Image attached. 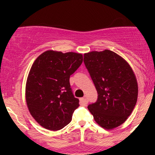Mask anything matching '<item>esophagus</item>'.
I'll return each mask as SVG.
<instances>
[{
    "label": "esophagus",
    "mask_w": 155,
    "mask_h": 155,
    "mask_svg": "<svg viewBox=\"0 0 155 155\" xmlns=\"http://www.w3.org/2000/svg\"><path fill=\"white\" fill-rule=\"evenodd\" d=\"M80 102H81V105H83V106H86L88 103V100L86 96H84V97H81V98L80 99Z\"/></svg>",
    "instance_id": "esophagus-1"
}]
</instances>
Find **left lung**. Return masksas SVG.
Returning <instances> with one entry per match:
<instances>
[{
  "instance_id": "obj_1",
  "label": "left lung",
  "mask_w": 155,
  "mask_h": 155,
  "mask_svg": "<svg viewBox=\"0 0 155 155\" xmlns=\"http://www.w3.org/2000/svg\"><path fill=\"white\" fill-rule=\"evenodd\" d=\"M84 63L97 92V100L88 106L94 120L111 130L125 122L138 97L134 72L125 60L108 49L84 54Z\"/></svg>"
}]
</instances>
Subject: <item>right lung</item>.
Segmentation results:
<instances>
[{"label": "right lung", "instance_id": "1", "mask_svg": "<svg viewBox=\"0 0 155 155\" xmlns=\"http://www.w3.org/2000/svg\"><path fill=\"white\" fill-rule=\"evenodd\" d=\"M82 61L79 53L48 50L33 63L26 82V103L32 117L44 128L59 130L71 121L79 100L69 80Z\"/></svg>", "mask_w": 155, "mask_h": 155}]
</instances>
